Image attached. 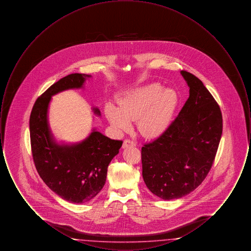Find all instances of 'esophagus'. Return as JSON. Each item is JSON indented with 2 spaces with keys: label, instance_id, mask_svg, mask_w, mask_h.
Instances as JSON below:
<instances>
[{
  "label": "esophagus",
  "instance_id": "1",
  "mask_svg": "<svg viewBox=\"0 0 251 251\" xmlns=\"http://www.w3.org/2000/svg\"><path fill=\"white\" fill-rule=\"evenodd\" d=\"M136 146V144L134 143L133 141H131V140H124L123 141V145H122V148L123 149H126V148H129V147H135Z\"/></svg>",
  "mask_w": 251,
  "mask_h": 251
}]
</instances>
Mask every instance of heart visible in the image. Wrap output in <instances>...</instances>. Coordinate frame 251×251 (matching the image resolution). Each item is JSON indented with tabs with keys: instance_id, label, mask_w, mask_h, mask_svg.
Segmentation results:
<instances>
[{
	"instance_id": "1",
	"label": "heart",
	"mask_w": 251,
	"mask_h": 251,
	"mask_svg": "<svg viewBox=\"0 0 251 251\" xmlns=\"http://www.w3.org/2000/svg\"><path fill=\"white\" fill-rule=\"evenodd\" d=\"M178 103L177 93L159 84H148L127 91L119 100V108L109 104L106 117L120 131L131 128L137 120L139 132L149 138L157 137L169 126Z\"/></svg>"
}]
</instances>
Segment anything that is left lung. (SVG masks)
I'll use <instances>...</instances> for the list:
<instances>
[{
    "instance_id": "obj_1",
    "label": "left lung",
    "mask_w": 251,
    "mask_h": 251,
    "mask_svg": "<svg viewBox=\"0 0 251 251\" xmlns=\"http://www.w3.org/2000/svg\"><path fill=\"white\" fill-rule=\"evenodd\" d=\"M189 98L160 137L142 148V175L158 198L171 201L194 191L206 178L222 135L220 108L202 82L180 72Z\"/></svg>"
}]
</instances>
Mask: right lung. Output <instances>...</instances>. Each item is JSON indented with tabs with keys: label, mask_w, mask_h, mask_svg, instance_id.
<instances>
[{
	"label": "right lung",
	"mask_w": 251,
	"mask_h": 251,
	"mask_svg": "<svg viewBox=\"0 0 251 251\" xmlns=\"http://www.w3.org/2000/svg\"><path fill=\"white\" fill-rule=\"evenodd\" d=\"M91 75L72 73L52 84L35 102L30 116V137L36 170L49 188L63 200L76 204L91 201L106 181L107 168L119 154L122 141L112 140L95 127L77 143L57 141L49 124L52 96L69 89H82ZM100 117L98 107H92Z\"/></svg>",
	"instance_id": "add662e5"
}]
</instances>
